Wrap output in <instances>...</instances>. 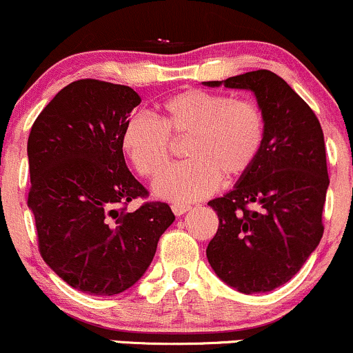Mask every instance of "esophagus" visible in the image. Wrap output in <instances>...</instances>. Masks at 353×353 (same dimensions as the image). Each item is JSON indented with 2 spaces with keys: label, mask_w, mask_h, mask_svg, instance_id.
I'll return each mask as SVG.
<instances>
[{
  "label": "esophagus",
  "mask_w": 353,
  "mask_h": 353,
  "mask_svg": "<svg viewBox=\"0 0 353 353\" xmlns=\"http://www.w3.org/2000/svg\"><path fill=\"white\" fill-rule=\"evenodd\" d=\"M189 209H190V205H188V204H172V212L176 214V216H182V214L188 212Z\"/></svg>",
  "instance_id": "34e87169"
}]
</instances>
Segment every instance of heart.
Returning a JSON list of instances; mask_svg holds the SVG:
<instances>
[{"mask_svg":"<svg viewBox=\"0 0 353 353\" xmlns=\"http://www.w3.org/2000/svg\"><path fill=\"white\" fill-rule=\"evenodd\" d=\"M265 136L264 112L249 99L205 89L168 98L161 117L136 112L125 121L121 148L141 176L156 177L168 165L172 139H184L185 163L169 168L154 182L163 199L196 201L252 169Z\"/></svg>","mask_w":353,"mask_h":353,"instance_id":"1","label":"heart"}]
</instances>
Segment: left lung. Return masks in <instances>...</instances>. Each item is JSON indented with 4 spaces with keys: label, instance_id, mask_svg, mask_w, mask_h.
Instances as JSON below:
<instances>
[{
    "label": "left lung",
    "instance_id": "left-lung-1",
    "mask_svg": "<svg viewBox=\"0 0 353 353\" xmlns=\"http://www.w3.org/2000/svg\"><path fill=\"white\" fill-rule=\"evenodd\" d=\"M204 84L249 89L265 119L252 169L224 197L209 202L219 228L205 250L208 261L239 292H270L301 270L322 239L330 182L322 128L309 104L272 71Z\"/></svg>",
    "mask_w": 353,
    "mask_h": 353
}]
</instances>
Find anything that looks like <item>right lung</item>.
<instances>
[{"instance_id":"add662e5","label":"right lung","mask_w":353,"mask_h":353,"mask_svg":"<svg viewBox=\"0 0 353 353\" xmlns=\"http://www.w3.org/2000/svg\"><path fill=\"white\" fill-rule=\"evenodd\" d=\"M141 103L129 86L79 79L36 117L28 137L39 254L71 287L116 295L143 277L157 242L174 222L165 202L131 201L148 189L125 165L121 132Z\"/></svg>"}]
</instances>
